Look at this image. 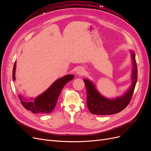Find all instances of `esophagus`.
Instances as JSON below:
<instances>
[{
    "label": "esophagus",
    "mask_w": 151,
    "mask_h": 151,
    "mask_svg": "<svg viewBox=\"0 0 151 151\" xmlns=\"http://www.w3.org/2000/svg\"><path fill=\"white\" fill-rule=\"evenodd\" d=\"M84 68L83 67H79L76 70V73L77 74H79L80 76H83L84 74Z\"/></svg>",
    "instance_id": "34e87169"
}]
</instances>
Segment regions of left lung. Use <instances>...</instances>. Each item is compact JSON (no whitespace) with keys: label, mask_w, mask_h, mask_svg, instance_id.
I'll list each match as a JSON object with an SVG mask.
<instances>
[{"label":"left lung","mask_w":151,"mask_h":151,"mask_svg":"<svg viewBox=\"0 0 151 151\" xmlns=\"http://www.w3.org/2000/svg\"><path fill=\"white\" fill-rule=\"evenodd\" d=\"M133 60L132 83L130 89L122 97L114 99L105 98L96 89L95 86L88 79H84L87 91V106L91 113L99 115H113L124 109L131 101L137 81V66L135 55L131 52Z\"/></svg>","instance_id":"obj_1"}]
</instances>
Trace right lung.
Masks as SVG:
<instances>
[{
  "label": "right lung",
  "mask_w": 151,
  "mask_h": 151,
  "mask_svg": "<svg viewBox=\"0 0 151 151\" xmlns=\"http://www.w3.org/2000/svg\"><path fill=\"white\" fill-rule=\"evenodd\" d=\"M16 68V62H15L12 70L13 81H15ZM74 77V75H67L58 79L45 92L36 98L34 101H25L22 99L21 96H19L22 105L33 113H51L56 106L62 89L68 82L72 80Z\"/></svg>",
  "instance_id": "add662e5"
}]
</instances>
